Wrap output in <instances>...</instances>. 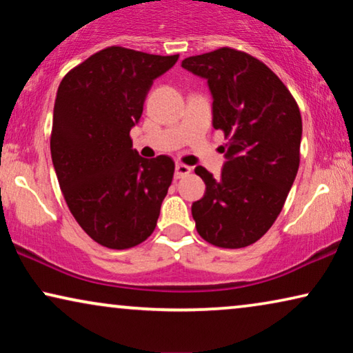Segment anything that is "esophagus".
<instances>
[{"label": "esophagus", "instance_id": "1", "mask_svg": "<svg viewBox=\"0 0 353 353\" xmlns=\"http://www.w3.org/2000/svg\"><path fill=\"white\" fill-rule=\"evenodd\" d=\"M190 172H191L190 165H185V163H176V167H175V176L176 178L186 176Z\"/></svg>", "mask_w": 353, "mask_h": 353}]
</instances>
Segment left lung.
I'll return each mask as SVG.
<instances>
[{
    "mask_svg": "<svg viewBox=\"0 0 353 353\" xmlns=\"http://www.w3.org/2000/svg\"><path fill=\"white\" fill-rule=\"evenodd\" d=\"M181 67L207 80L212 123L228 139L220 178L194 168L205 183L191 207L196 230L216 248H245L272 228L296 180L301 110L278 75L248 52L220 48Z\"/></svg>",
    "mask_w": 353,
    "mask_h": 353,
    "instance_id": "obj_1",
    "label": "left lung"
}]
</instances>
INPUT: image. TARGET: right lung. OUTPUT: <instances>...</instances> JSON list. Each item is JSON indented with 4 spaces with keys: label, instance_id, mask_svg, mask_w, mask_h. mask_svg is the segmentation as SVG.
I'll list each match as a JSON object with an SVG mask.
<instances>
[{
    "label": "right lung",
    "instance_id": "1",
    "mask_svg": "<svg viewBox=\"0 0 353 353\" xmlns=\"http://www.w3.org/2000/svg\"><path fill=\"white\" fill-rule=\"evenodd\" d=\"M176 61L178 54L109 46L74 67L57 88L52 165L77 223L104 248H134L157 225L175 162L139 156L130 130L152 81Z\"/></svg>",
    "mask_w": 353,
    "mask_h": 353
}]
</instances>
